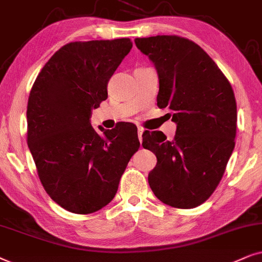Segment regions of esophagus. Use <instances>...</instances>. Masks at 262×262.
Segmentation results:
<instances>
[{
    "label": "esophagus",
    "instance_id": "34e87169",
    "mask_svg": "<svg viewBox=\"0 0 262 262\" xmlns=\"http://www.w3.org/2000/svg\"><path fill=\"white\" fill-rule=\"evenodd\" d=\"M142 134H144V128L138 127V135H139V140H140V142L142 141Z\"/></svg>",
    "mask_w": 262,
    "mask_h": 262
}]
</instances>
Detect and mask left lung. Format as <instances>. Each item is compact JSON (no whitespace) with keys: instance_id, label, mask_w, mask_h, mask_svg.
Wrapping results in <instances>:
<instances>
[{"instance_id":"1","label":"left lung","mask_w":262,"mask_h":262,"mask_svg":"<svg viewBox=\"0 0 262 262\" xmlns=\"http://www.w3.org/2000/svg\"><path fill=\"white\" fill-rule=\"evenodd\" d=\"M156 66L157 105L169 107L177 124L173 140L162 132L142 134V146L157 157L149 187L164 204L194 208L221 182L235 147L237 106L232 87L204 49L187 38H135Z\"/></svg>"}]
</instances>
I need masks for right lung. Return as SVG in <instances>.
<instances>
[{"label": "right lung", "instance_id": "right-lung-1", "mask_svg": "<svg viewBox=\"0 0 262 262\" xmlns=\"http://www.w3.org/2000/svg\"><path fill=\"white\" fill-rule=\"evenodd\" d=\"M132 47L129 38L66 44L45 63L30 92L27 144L38 176L49 196L73 213L106 206L140 146L133 123L98 134L90 122Z\"/></svg>", "mask_w": 262, "mask_h": 262}]
</instances>
